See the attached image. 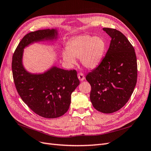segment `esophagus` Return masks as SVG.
I'll use <instances>...</instances> for the list:
<instances>
[{
  "label": "esophagus",
  "mask_w": 151,
  "mask_h": 151,
  "mask_svg": "<svg viewBox=\"0 0 151 151\" xmlns=\"http://www.w3.org/2000/svg\"><path fill=\"white\" fill-rule=\"evenodd\" d=\"M77 77H78V79L81 81H83L85 79V77L84 75L83 74V73H79L78 74H77Z\"/></svg>",
  "instance_id": "esophagus-1"
}]
</instances>
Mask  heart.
Returning a JSON list of instances; mask_svg holds the SVG:
<instances>
[{
  "label": "heart",
  "mask_w": 151,
  "mask_h": 151,
  "mask_svg": "<svg viewBox=\"0 0 151 151\" xmlns=\"http://www.w3.org/2000/svg\"><path fill=\"white\" fill-rule=\"evenodd\" d=\"M106 49V43L103 38L98 36L83 35L70 40L67 45V51L63 52V60L72 66L79 58L84 67L93 69L101 62Z\"/></svg>",
  "instance_id": "heart-1"
}]
</instances>
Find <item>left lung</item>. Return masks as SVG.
Masks as SVG:
<instances>
[{
  "instance_id": "obj_1",
  "label": "left lung",
  "mask_w": 151,
  "mask_h": 151,
  "mask_svg": "<svg viewBox=\"0 0 151 151\" xmlns=\"http://www.w3.org/2000/svg\"><path fill=\"white\" fill-rule=\"evenodd\" d=\"M111 38L100 64L86 76L91 86L94 108L104 113L119 110L129 101L137 78L135 50L126 36L115 29L103 28Z\"/></svg>"
}]
</instances>
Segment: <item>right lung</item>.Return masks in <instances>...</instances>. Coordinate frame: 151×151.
Instances as JSON below:
<instances>
[{
    "label": "right lung",
    "mask_w": 151,
    "mask_h": 151,
    "mask_svg": "<svg viewBox=\"0 0 151 151\" xmlns=\"http://www.w3.org/2000/svg\"><path fill=\"white\" fill-rule=\"evenodd\" d=\"M57 29L38 30L25 35L12 57V70L16 89L21 99L37 115L47 118L60 117L67 111L71 94L80 82L75 70L53 65L43 73H31L22 63L24 49L40 42L57 40Z\"/></svg>",
    "instance_id": "add662e5"
}]
</instances>
